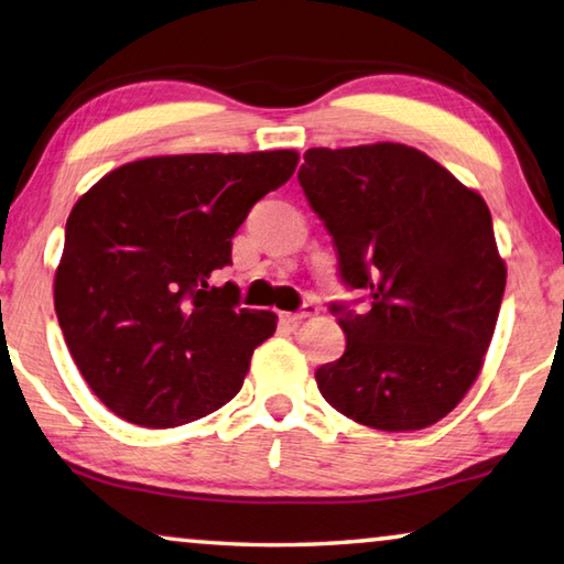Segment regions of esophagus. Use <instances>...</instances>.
Here are the masks:
<instances>
[{
  "instance_id": "34e87169",
  "label": "esophagus",
  "mask_w": 564,
  "mask_h": 564,
  "mask_svg": "<svg viewBox=\"0 0 564 564\" xmlns=\"http://www.w3.org/2000/svg\"><path fill=\"white\" fill-rule=\"evenodd\" d=\"M318 314V306L314 301H308V303H303L301 306V311H293V314H281V318L285 321V324H301L303 318H311V316H316Z\"/></svg>"
}]
</instances>
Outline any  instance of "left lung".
I'll list each match as a JSON object with an SVG mask.
<instances>
[{
    "label": "left lung",
    "instance_id": "obj_1",
    "mask_svg": "<svg viewBox=\"0 0 564 564\" xmlns=\"http://www.w3.org/2000/svg\"><path fill=\"white\" fill-rule=\"evenodd\" d=\"M299 183L369 308L330 303L341 359L316 369L330 406L381 432L444 419L477 381L507 268L485 198L401 142L311 148Z\"/></svg>",
    "mask_w": 564,
    "mask_h": 564
}]
</instances>
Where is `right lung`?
<instances>
[{
    "label": "right lung",
    "instance_id": "1",
    "mask_svg": "<svg viewBox=\"0 0 564 564\" xmlns=\"http://www.w3.org/2000/svg\"><path fill=\"white\" fill-rule=\"evenodd\" d=\"M296 150L158 155L115 167L75 203L55 311L87 387L124 422L181 426L234 399L273 311L213 285L248 210L281 187Z\"/></svg>",
    "mask_w": 564,
    "mask_h": 564
}]
</instances>
